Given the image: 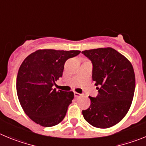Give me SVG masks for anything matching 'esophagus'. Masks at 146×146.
I'll use <instances>...</instances> for the list:
<instances>
[{"instance_id":"esophagus-1","label":"esophagus","mask_w":146,"mask_h":146,"mask_svg":"<svg viewBox=\"0 0 146 146\" xmlns=\"http://www.w3.org/2000/svg\"><path fill=\"white\" fill-rule=\"evenodd\" d=\"M80 96H81V94L78 92H74V97L75 98H79Z\"/></svg>"}]
</instances>
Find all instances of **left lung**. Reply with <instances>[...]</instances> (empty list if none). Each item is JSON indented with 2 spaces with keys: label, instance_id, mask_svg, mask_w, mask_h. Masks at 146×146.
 I'll return each instance as SVG.
<instances>
[{
  "label": "left lung",
  "instance_id": "1",
  "mask_svg": "<svg viewBox=\"0 0 146 146\" xmlns=\"http://www.w3.org/2000/svg\"><path fill=\"white\" fill-rule=\"evenodd\" d=\"M92 64V80L98 94L89 97L91 105L82 111L85 120L97 128L118 124L132 104L135 89L133 67L124 56L112 48L81 52Z\"/></svg>",
  "mask_w": 146,
  "mask_h": 146
}]
</instances>
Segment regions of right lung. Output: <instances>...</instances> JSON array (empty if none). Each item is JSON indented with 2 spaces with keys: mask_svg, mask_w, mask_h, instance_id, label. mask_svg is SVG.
Returning <instances> with one entry per match:
<instances>
[{
  "mask_svg": "<svg viewBox=\"0 0 146 146\" xmlns=\"http://www.w3.org/2000/svg\"><path fill=\"white\" fill-rule=\"evenodd\" d=\"M80 52L43 49L31 54L22 62L17 77L18 99L25 113L36 124L53 127L65 118L74 94L57 91L52 86L62 76L66 60Z\"/></svg>",
  "mask_w": 146,
  "mask_h": 146,
  "instance_id": "add662e5",
  "label": "right lung"
}]
</instances>
